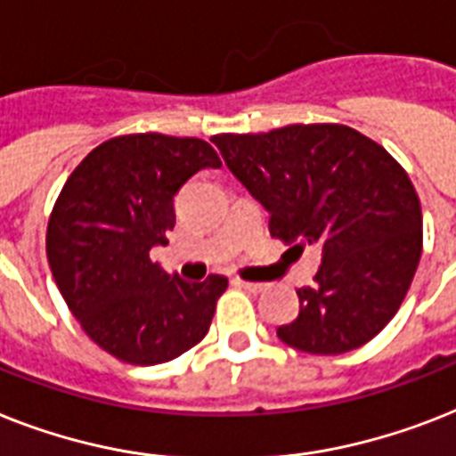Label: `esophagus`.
I'll return each instance as SVG.
<instances>
[{"label": "esophagus", "mask_w": 456, "mask_h": 456, "mask_svg": "<svg viewBox=\"0 0 456 456\" xmlns=\"http://www.w3.org/2000/svg\"><path fill=\"white\" fill-rule=\"evenodd\" d=\"M234 283L240 288H246L248 292H255V295L266 290V283H250V281H240V279H234Z\"/></svg>", "instance_id": "1"}]
</instances>
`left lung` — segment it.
<instances>
[{
  "label": "left lung",
  "instance_id": "8db88e82",
  "mask_svg": "<svg viewBox=\"0 0 456 456\" xmlns=\"http://www.w3.org/2000/svg\"><path fill=\"white\" fill-rule=\"evenodd\" d=\"M224 164L269 210V232L318 246L314 286L276 335L306 354H346L395 316L421 257L419 196L382 144L339 124L216 135Z\"/></svg>",
  "mask_w": 456,
  "mask_h": 456
}]
</instances>
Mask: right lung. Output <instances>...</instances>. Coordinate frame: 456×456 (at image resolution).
I'll list each match as a JSON object with an SVG mask.
<instances>
[{"label": "right lung", "instance_id": "1", "mask_svg": "<svg viewBox=\"0 0 456 456\" xmlns=\"http://www.w3.org/2000/svg\"><path fill=\"white\" fill-rule=\"evenodd\" d=\"M220 166L206 140L135 133L98 144L68 177L48 220V265L84 332L114 358L159 365L208 332L227 279L190 283L150 250L168 243L177 190Z\"/></svg>", "mask_w": 456, "mask_h": 456}]
</instances>
